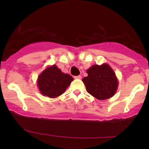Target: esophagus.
I'll use <instances>...</instances> for the list:
<instances>
[{
	"label": "esophagus",
	"instance_id": "34e87169",
	"mask_svg": "<svg viewBox=\"0 0 149 149\" xmlns=\"http://www.w3.org/2000/svg\"><path fill=\"white\" fill-rule=\"evenodd\" d=\"M75 79H81V76H74Z\"/></svg>",
	"mask_w": 149,
	"mask_h": 149
}]
</instances>
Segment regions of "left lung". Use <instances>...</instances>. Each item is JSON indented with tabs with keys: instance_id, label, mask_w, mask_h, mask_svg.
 Returning a JSON list of instances; mask_svg holds the SVG:
<instances>
[{
	"instance_id": "1",
	"label": "left lung",
	"mask_w": 149,
	"mask_h": 149,
	"mask_svg": "<svg viewBox=\"0 0 149 149\" xmlns=\"http://www.w3.org/2000/svg\"><path fill=\"white\" fill-rule=\"evenodd\" d=\"M88 76L83 82L89 94L97 100H104L111 98L116 92L118 81L111 66L107 64L93 65L87 70Z\"/></svg>"
}]
</instances>
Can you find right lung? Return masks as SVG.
Instances as JSON below:
<instances>
[{"label":"right lung","instance_id":"obj_1","mask_svg":"<svg viewBox=\"0 0 149 149\" xmlns=\"http://www.w3.org/2000/svg\"><path fill=\"white\" fill-rule=\"evenodd\" d=\"M73 80L72 76L61 72L55 64L46 68L39 75L37 85L44 96L55 98L66 91Z\"/></svg>","mask_w":149,"mask_h":149}]
</instances>
